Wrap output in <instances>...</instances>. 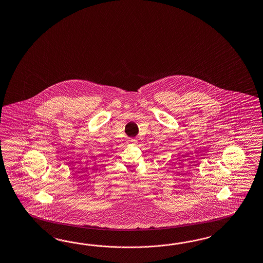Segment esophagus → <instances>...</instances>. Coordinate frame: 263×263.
<instances>
[{"mask_svg":"<svg viewBox=\"0 0 263 263\" xmlns=\"http://www.w3.org/2000/svg\"><path fill=\"white\" fill-rule=\"evenodd\" d=\"M128 144H132V145H135L137 143V140L136 139H128Z\"/></svg>","mask_w":263,"mask_h":263,"instance_id":"obj_1","label":"esophagus"}]
</instances>
